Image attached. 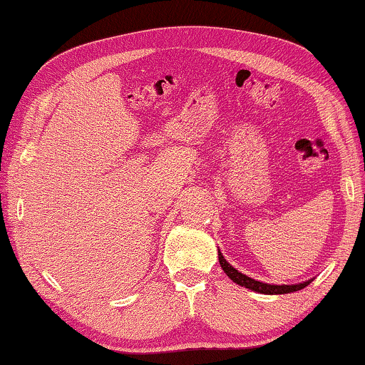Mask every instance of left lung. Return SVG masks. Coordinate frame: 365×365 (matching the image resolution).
Segmentation results:
<instances>
[{"label":"left lung","mask_w":365,"mask_h":365,"mask_svg":"<svg viewBox=\"0 0 365 365\" xmlns=\"http://www.w3.org/2000/svg\"><path fill=\"white\" fill-rule=\"evenodd\" d=\"M217 258H220V264H221V268H223V272L235 283H238V285L248 288V290H252V292L264 293V295H283V293L298 292V290H302V288H305L307 285H310V283H312V280H307V282H302V283H295V285H273V283L269 285V283L258 282V280H255V278L238 272V269H236L233 264H230L228 262H226L220 250H217Z\"/></svg>","instance_id":"1"}]
</instances>
